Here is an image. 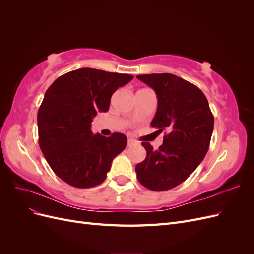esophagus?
Masks as SVG:
<instances>
[{"label":"esophagus","mask_w":254,"mask_h":254,"mask_svg":"<svg viewBox=\"0 0 254 254\" xmlns=\"http://www.w3.org/2000/svg\"><path fill=\"white\" fill-rule=\"evenodd\" d=\"M134 144H136V141H135V140H133V139H128V140H127L128 147H130V146H132V145H134Z\"/></svg>","instance_id":"obj_1"}]
</instances>
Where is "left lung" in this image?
Segmentation results:
<instances>
[{
  "mask_svg": "<svg viewBox=\"0 0 254 254\" xmlns=\"http://www.w3.org/2000/svg\"><path fill=\"white\" fill-rule=\"evenodd\" d=\"M155 90L158 109L151 126L167 130L163 144L153 149L142 142L146 158L136 164L137 180L151 190H167L179 186L201 163L209 149L214 117L202 91L178 76L137 75Z\"/></svg>",
  "mask_w": 254,
  "mask_h": 254,
  "instance_id": "left-lung-1",
  "label": "left lung"
}]
</instances>
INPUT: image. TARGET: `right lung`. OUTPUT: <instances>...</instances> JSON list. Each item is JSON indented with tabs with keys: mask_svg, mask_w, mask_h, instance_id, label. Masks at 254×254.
Instances as JSON below:
<instances>
[{
	"mask_svg": "<svg viewBox=\"0 0 254 254\" xmlns=\"http://www.w3.org/2000/svg\"><path fill=\"white\" fill-rule=\"evenodd\" d=\"M132 75L82 67L60 76L44 94L38 110L39 146L61 180L79 189L101 184L112 160L125 149L127 137L93 134L97 112L109 110L112 94Z\"/></svg>",
	"mask_w": 254,
	"mask_h": 254,
	"instance_id": "1",
	"label": "right lung"
}]
</instances>
